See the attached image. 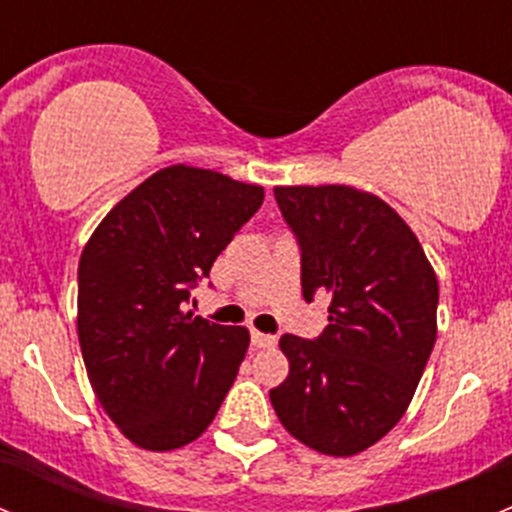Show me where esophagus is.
Listing matches in <instances>:
<instances>
[{
  "label": "esophagus",
  "instance_id": "obj_1",
  "mask_svg": "<svg viewBox=\"0 0 512 512\" xmlns=\"http://www.w3.org/2000/svg\"><path fill=\"white\" fill-rule=\"evenodd\" d=\"M275 342L277 339L272 337V334H262V332H257V329H252V344H255V347L267 349V347H275Z\"/></svg>",
  "mask_w": 512,
  "mask_h": 512
}]
</instances>
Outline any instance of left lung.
I'll list each match as a JSON object with an SVG mask.
<instances>
[{
  "label": "left lung",
  "instance_id": "obj_1",
  "mask_svg": "<svg viewBox=\"0 0 512 512\" xmlns=\"http://www.w3.org/2000/svg\"><path fill=\"white\" fill-rule=\"evenodd\" d=\"M302 247V294L327 292L322 337L285 334L289 374L270 401L282 426L324 456H356L409 409L436 342L438 280L409 225L352 185H277Z\"/></svg>",
  "mask_w": 512,
  "mask_h": 512
}]
</instances>
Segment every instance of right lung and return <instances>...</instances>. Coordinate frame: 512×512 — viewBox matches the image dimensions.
Instances as JSON below:
<instances>
[{"label": "right lung", "mask_w": 512, "mask_h": 512, "mask_svg": "<svg viewBox=\"0 0 512 512\" xmlns=\"http://www.w3.org/2000/svg\"><path fill=\"white\" fill-rule=\"evenodd\" d=\"M262 198V185L168 165L118 200L81 252L76 329L86 374L138 448L193 443L235 381L250 332L183 307Z\"/></svg>", "instance_id": "1"}]
</instances>
